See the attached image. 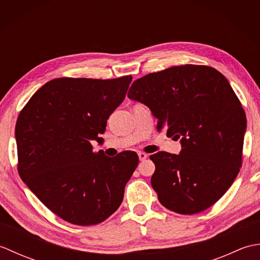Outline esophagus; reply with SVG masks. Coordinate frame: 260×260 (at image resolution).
Instances as JSON below:
<instances>
[{
	"label": "esophagus",
	"instance_id": "1",
	"mask_svg": "<svg viewBox=\"0 0 260 260\" xmlns=\"http://www.w3.org/2000/svg\"><path fill=\"white\" fill-rule=\"evenodd\" d=\"M148 157V155L146 153H144V152H140L139 153V158H140V161H144V159H146Z\"/></svg>",
	"mask_w": 260,
	"mask_h": 260
}]
</instances>
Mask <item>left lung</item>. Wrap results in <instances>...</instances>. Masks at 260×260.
Here are the masks:
<instances>
[{
	"instance_id": "1",
	"label": "left lung",
	"mask_w": 260,
	"mask_h": 260,
	"mask_svg": "<svg viewBox=\"0 0 260 260\" xmlns=\"http://www.w3.org/2000/svg\"><path fill=\"white\" fill-rule=\"evenodd\" d=\"M127 96L151 109L158 132L181 139L179 155L150 156L151 183L162 206L180 214L213 206L239 173L247 126L227 78L209 66H175L135 80Z\"/></svg>"
}]
</instances>
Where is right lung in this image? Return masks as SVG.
Segmentation results:
<instances>
[{
	"instance_id": "add662e5",
	"label": "right lung",
	"mask_w": 260,
	"mask_h": 260,
	"mask_svg": "<svg viewBox=\"0 0 260 260\" xmlns=\"http://www.w3.org/2000/svg\"><path fill=\"white\" fill-rule=\"evenodd\" d=\"M132 76L57 78L37 90L15 126L18 172L45 206L77 225L105 221L120 206L139 165L135 152H93L109 115L124 101Z\"/></svg>"
}]
</instances>
